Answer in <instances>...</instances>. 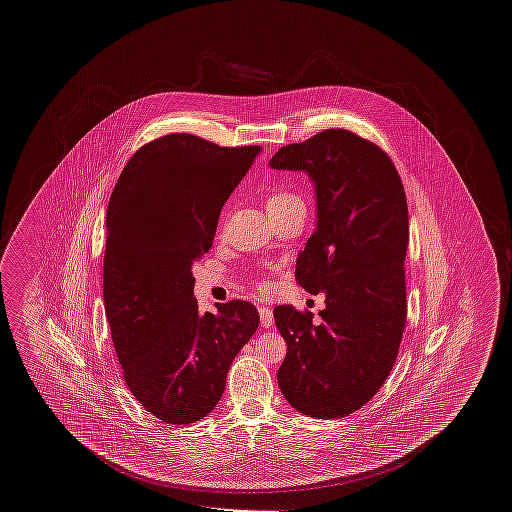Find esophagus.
I'll list each match as a JSON object with an SVG mask.
<instances>
[{
  "mask_svg": "<svg viewBox=\"0 0 512 512\" xmlns=\"http://www.w3.org/2000/svg\"><path fill=\"white\" fill-rule=\"evenodd\" d=\"M259 317H261V326L263 328H270L274 324V315H272V311L268 307H261L259 309Z\"/></svg>",
  "mask_w": 512,
  "mask_h": 512,
  "instance_id": "1",
  "label": "esophagus"
}]
</instances>
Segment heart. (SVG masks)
I'll return each instance as SVG.
<instances>
[{
  "label": "heart",
  "mask_w": 512,
  "mask_h": 512,
  "mask_svg": "<svg viewBox=\"0 0 512 512\" xmlns=\"http://www.w3.org/2000/svg\"><path fill=\"white\" fill-rule=\"evenodd\" d=\"M295 201H301L297 195L292 194V192H288V190H274V192H270L267 197V211H276V209H280V207H286V205H290V203H295Z\"/></svg>",
  "instance_id": "heart-1"
}]
</instances>
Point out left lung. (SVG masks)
I'll list each match as a JSON object with an SVG mask.
<instances>
[{"instance_id": "8db88e82", "label": "left lung", "mask_w": 512, "mask_h": 512, "mask_svg": "<svg viewBox=\"0 0 512 512\" xmlns=\"http://www.w3.org/2000/svg\"><path fill=\"white\" fill-rule=\"evenodd\" d=\"M270 169L307 172L315 184L317 228L295 280L326 295L320 322L292 305L274 309L288 343L278 386L295 411L341 418L382 388L403 338L407 197L390 157L341 128L278 149Z\"/></svg>"}]
</instances>
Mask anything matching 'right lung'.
Returning a JSON list of instances; mask_svg holds the SVG:
<instances>
[{
    "label": "right lung",
    "mask_w": 512,
    "mask_h": 512,
    "mask_svg": "<svg viewBox=\"0 0 512 512\" xmlns=\"http://www.w3.org/2000/svg\"><path fill=\"white\" fill-rule=\"evenodd\" d=\"M259 153L169 134L132 155L109 199L105 315L128 390L167 424H190L217 407L228 368L259 326L242 299L199 313L192 274Z\"/></svg>",
    "instance_id": "add662e5"
}]
</instances>
